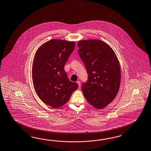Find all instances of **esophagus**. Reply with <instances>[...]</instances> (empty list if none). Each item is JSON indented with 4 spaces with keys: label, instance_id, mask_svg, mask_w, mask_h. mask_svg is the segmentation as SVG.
Segmentation results:
<instances>
[{
    "label": "esophagus",
    "instance_id": "1",
    "mask_svg": "<svg viewBox=\"0 0 151 151\" xmlns=\"http://www.w3.org/2000/svg\"><path fill=\"white\" fill-rule=\"evenodd\" d=\"M77 84H78V86H79V87H81V81H77Z\"/></svg>",
    "mask_w": 151,
    "mask_h": 151
}]
</instances>
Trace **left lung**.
<instances>
[{"mask_svg":"<svg viewBox=\"0 0 151 151\" xmlns=\"http://www.w3.org/2000/svg\"><path fill=\"white\" fill-rule=\"evenodd\" d=\"M77 45L88 74V81L82 84V91L90 104L102 109L118 93L121 80L119 62L111 47L100 40H82Z\"/></svg>","mask_w":151,"mask_h":151,"instance_id":"1","label":"left lung"}]
</instances>
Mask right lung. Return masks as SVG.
Listing matches in <instances>:
<instances>
[{
  "label": "right lung",
  "mask_w": 151,
  "mask_h": 151,
  "mask_svg": "<svg viewBox=\"0 0 151 151\" xmlns=\"http://www.w3.org/2000/svg\"><path fill=\"white\" fill-rule=\"evenodd\" d=\"M75 44L74 42L52 39L35 52L32 69L34 88L39 99L52 108L66 104L78 87L77 83L70 81L64 70Z\"/></svg>",
  "instance_id": "right-lung-1"
}]
</instances>
